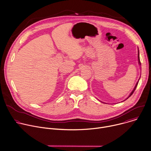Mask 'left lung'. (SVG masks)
Listing matches in <instances>:
<instances>
[{
    "mask_svg": "<svg viewBox=\"0 0 151 151\" xmlns=\"http://www.w3.org/2000/svg\"><path fill=\"white\" fill-rule=\"evenodd\" d=\"M138 61H139V64H140V65H141V63H140V57H139V51H138ZM139 79H140V78H139ZM139 81H138V82H137V83H136V86H135V87H134V88L133 89V91L130 93V94L129 95V96L127 97V99H128L129 97H130L132 94H133V93H134V91H135V90H136V87H137V85H138V82H139Z\"/></svg>",
    "mask_w": 151,
    "mask_h": 151,
    "instance_id": "left-lung-1",
    "label": "left lung"
}]
</instances>
